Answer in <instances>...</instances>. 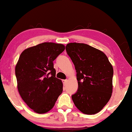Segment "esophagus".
<instances>
[{"label":"esophagus","mask_w":132,"mask_h":132,"mask_svg":"<svg viewBox=\"0 0 132 132\" xmlns=\"http://www.w3.org/2000/svg\"><path fill=\"white\" fill-rule=\"evenodd\" d=\"M67 80H62V82H63V84H64V85H66V84H67Z\"/></svg>","instance_id":"esophagus-1"}]
</instances>
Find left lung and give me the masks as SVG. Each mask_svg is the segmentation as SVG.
<instances>
[{
	"mask_svg": "<svg viewBox=\"0 0 132 132\" xmlns=\"http://www.w3.org/2000/svg\"><path fill=\"white\" fill-rule=\"evenodd\" d=\"M65 50L75 65L78 81V89L71 95L74 103L85 114L98 113L112 93V66L103 52L88 44L69 43Z\"/></svg>",
	"mask_w": 132,
	"mask_h": 132,
	"instance_id": "left-lung-1",
	"label": "left lung"
}]
</instances>
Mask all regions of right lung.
Masks as SVG:
<instances>
[{"instance_id":"add662e5","label":"right lung","mask_w":132,"mask_h":132,"mask_svg":"<svg viewBox=\"0 0 132 132\" xmlns=\"http://www.w3.org/2000/svg\"><path fill=\"white\" fill-rule=\"evenodd\" d=\"M65 46L43 43L24 50L15 66L17 88L23 101L38 113L51 110L63 91V84L56 77L53 61Z\"/></svg>"}]
</instances>
